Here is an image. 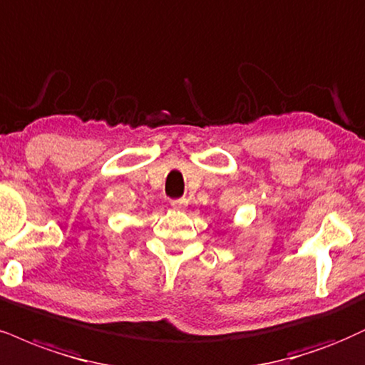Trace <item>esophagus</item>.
<instances>
[{
	"label": "esophagus",
	"instance_id": "1",
	"mask_svg": "<svg viewBox=\"0 0 365 365\" xmlns=\"http://www.w3.org/2000/svg\"><path fill=\"white\" fill-rule=\"evenodd\" d=\"M188 205V200L187 199H173L171 200V207L175 210H185Z\"/></svg>",
	"mask_w": 365,
	"mask_h": 365
}]
</instances>
